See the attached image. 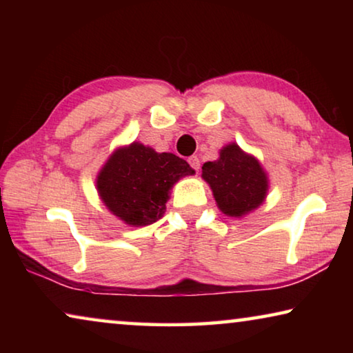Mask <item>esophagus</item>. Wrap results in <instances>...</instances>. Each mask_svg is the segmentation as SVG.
<instances>
[{
    "label": "esophagus",
    "mask_w": 353,
    "mask_h": 353,
    "mask_svg": "<svg viewBox=\"0 0 353 353\" xmlns=\"http://www.w3.org/2000/svg\"><path fill=\"white\" fill-rule=\"evenodd\" d=\"M188 163H190V166H191V168H193L194 171H198L199 166H201V162H199L198 155H191V157L188 159Z\"/></svg>",
    "instance_id": "34e87169"
}]
</instances>
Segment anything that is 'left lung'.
<instances>
[{"mask_svg":"<svg viewBox=\"0 0 353 353\" xmlns=\"http://www.w3.org/2000/svg\"><path fill=\"white\" fill-rule=\"evenodd\" d=\"M218 207L229 216H241L259 207L266 196L268 181L260 163L238 145L221 149L219 159L202 166Z\"/></svg>","mask_w":353,"mask_h":353,"instance_id":"8db88e82","label":"left lung"}]
</instances>
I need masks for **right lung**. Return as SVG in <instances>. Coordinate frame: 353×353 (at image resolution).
Instances as JSON below:
<instances>
[{"instance_id":"add662e5","label":"right lung","mask_w":353,"mask_h":353,"mask_svg":"<svg viewBox=\"0 0 353 353\" xmlns=\"http://www.w3.org/2000/svg\"><path fill=\"white\" fill-rule=\"evenodd\" d=\"M183 159L132 145L110 155L98 176V191L109 210L130 225H148L163 216L170 188L193 174Z\"/></svg>"}]
</instances>
